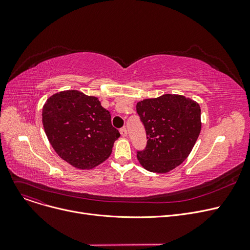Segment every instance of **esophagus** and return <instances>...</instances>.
<instances>
[{
  "instance_id": "34e87169",
  "label": "esophagus",
  "mask_w": 250,
  "mask_h": 250,
  "mask_svg": "<svg viewBox=\"0 0 250 250\" xmlns=\"http://www.w3.org/2000/svg\"><path fill=\"white\" fill-rule=\"evenodd\" d=\"M120 133H121V135L123 136V137H126V135H127V132H126V128L124 126V127H122L121 129H120Z\"/></svg>"
}]
</instances>
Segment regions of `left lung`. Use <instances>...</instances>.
<instances>
[{
  "label": "left lung",
  "instance_id": "1",
  "mask_svg": "<svg viewBox=\"0 0 250 250\" xmlns=\"http://www.w3.org/2000/svg\"><path fill=\"white\" fill-rule=\"evenodd\" d=\"M137 112L148 140L145 150L137 152L144 168L166 173L188 158L201 133L199 103L182 95L164 94L138 102Z\"/></svg>",
  "mask_w": 250,
  "mask_h": 250
}]
</instances>
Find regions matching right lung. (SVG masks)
<instances>
[{
    "label": "right lung",
    "instance_id": "1",
    "mask_svg": "<svg viewBox=\"0 0 250 250\" xmlns=\"http://www.w3.org/2000/svg\"><path fill=\"white\" fill-rule=\"evenodd\" d=\"M42 124L51 147L78 169H91L106 160L121 136L98 98L77 90L50 96L43 105Z\"/></svg>",
    "mask_w": 250,
    "mask_h": 250
}]
</instances>
